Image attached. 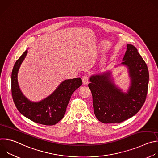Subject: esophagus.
<instances>
[{
	"mask_svg": "<svg viewBox=\"0 0 158 158\" xmlns=\"http://www.w3.org/2000/svg\"><path fill=\"white\" fill-rule=\"evenodd\" d=\"M89 76L87 75H84L82 77V82L84 84H87L89 82Z\"/></svg>",
	"mask_w": 158,
	"mask_h": 158,
	"instance_id": "obj_1",
	"label": "esophagus"
}]
</instances>
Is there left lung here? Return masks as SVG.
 I'll return each mask as SVG.
<instances>
[{
  "label": "left lung",
  "mask_w": 158,
  "mask_h": 158,
  "mask_svg": "<svg viewBox=\"0 0 158 158\" xmlns=\"http://www.w3.org/2000/svg\"><path fill=\"white\" fill-rule=\"evenodd\" d=\"M123 65L128 67L131 85L124 93L112 81L110 72L92 76L88 84L93 95L94 112L103 123H121L134 116L143 106L149 82L147 65L132 44H127Z\"/></svg>",
  "instance_id": "left-lung-1"
}]
</instances>
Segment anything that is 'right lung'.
<instances>
[{
    "label": "right lung",
    "instance_id": "obj_1",
    "mask_svg": "<svg viewBox=\"0 0 158 158\" xmlns=\"http://www.w3.org/2000/svg\"><path fill=\"white\" fill-rule=\"evenodd\" d=\"M27 54L26 50L15 62L11 77L12 95L14 104L20 113L38 124L52 126L64 117L73 93L82 84L81 78L64 81L49 96L39 102H33L21 92L17 81L19 67Z\"/></svg>",
    "mask_w": 158,
    "mask_h": 158
}]
</instances>
